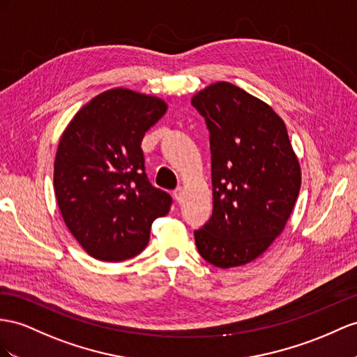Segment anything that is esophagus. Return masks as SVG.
<instances>
[{
  "label": "esophagus",
  "mask_w": 357,
  "mask_h": 357,
  "mask_svg": "<svg viewBox=\"0 0 357 357\" xmlns=\"http://www.w3.org/2000/svg\"><path fill=\"white\" fill-rule=\"evenodd\" d=\"M173 197H175V200L178 204H182L184 202V190H182L181 187L176 188L175 191H173Z\"/></svg>",
  "instance_id": "1"
}]
</instances>
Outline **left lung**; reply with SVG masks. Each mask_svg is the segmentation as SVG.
<instances>
[{"label":"left lung","mask_w":357,"mask_h":357,"mask_svg":"<svg viewBox=\"0 0 357 357\" xmlns=\"http://www.w3.org/2000/svg\"><path fill=\"white\" fill-rule=\"evenodd\" d=\"M209 131L213 214L196 248L218 268L240 267L285 229L300 191V166L287 126L271 107L231 83L191 99Z\"/></svg>","instance_id":"1"}]
</instances>
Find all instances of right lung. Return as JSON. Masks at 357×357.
Returning <instances> with one entry per match:
<instances>
[{"mask_svg": "<svg viewBox=\"0 0 357 357\" xmlns=\"http://www.w3.org/2000/svg\"><path fill=\"white\" fill-rule=\"evenodd\" d=\"M160 98L113 89L98 95L63 132L54 164V191L70 234L96 259L134 258L149 243L155 218L172 196L153 187L140 143L166 113Z\"/></svg>", "mask_w": 357, "mask_h": 357, "instance_id": "1", "label": "right lung"}]
</instances>
